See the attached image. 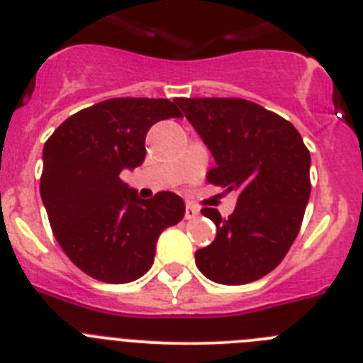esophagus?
Masks as SVG:
<instances>
[{
    "label": "esophagus",
    "instance_id": "34e87169",
    "mask_svg": "<svg viewBox=\"0 0 363 363\" xmlns=\"http://www.w3.org/2000/svg\"><path fill=\"white\" fill-rule=\"evenodd\" d=\"M199 215V209L197 208H195V206H193V204H188V206H186V218H188V220H191V218H195V216H197Z\"/></svg>",
    "mask_w": 363,
    "mask_h": 363
}]
</instances>
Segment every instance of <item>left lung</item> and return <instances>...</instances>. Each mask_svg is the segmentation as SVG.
Masks as SVG:
<instances>
[{"instance_id": "1", "label": "left lung", "mask_w": 363, "mask_h": 363, "mask_svg": "<svg viewBox=\"0 0 363 363\" xmlns=\"http://www.w3.org/2000/svg\"><path fill=\"white\" fill-rule=\"evenodd\" d=\"M216 164L208 182L238 193L211 245L195 252L208 279L245 284L272 272L297 238L310 199V150L290 121L243 98H175Z\"/></svg>"}]
</instances>
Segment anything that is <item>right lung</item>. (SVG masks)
Returning <instances> with one entry per match:
<instances>
[{
  "mask_svg": "<svg viewBox=\"0 0 363 363\" xmlns=\"http://www.w3.org/2000/svg\"><path fill=\"white\" fill-rule=\"evenodd\" d=\"M182 118L166 98H111L74 113L43 150L40 199L67 258L104 283H130L148 272L155 243L186 213L184 201L159 191L143 201L120 174L145 161L154 123Z\"/></svg>",
  "mask_w": 363,
  "mask_h": 363,
  "instance_id": "obj_1",
  "label": "right lung"
}]
</instances>
